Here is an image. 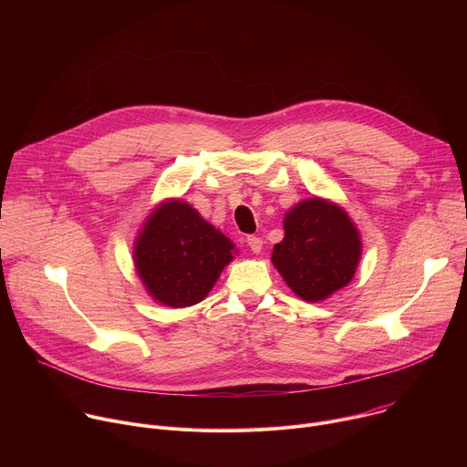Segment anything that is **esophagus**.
I'll use <instances>...</instances> for the list:
<instances>
[{
  "instance_id": "esophagus-1",
  "label": "esophagus",
  "mask_w": 467,
  "mask_h": 467,
  "mask_svg": "<svg viewBox=\"0 0 467 467\" xmlns=\"http://www.w3.org/2000/svg\"><path fill=\"white\" fill-rule=\"evenodd\" d=\"M247 245L251 247V251L253 253H260V249H262V238H258V236H247Z\"/></svg>"
}]
</instances>
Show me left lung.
Wrapping results in <instances>:
<instances>
[{"label": "left lung", "mask_w": 467, "mask_h": 467, "mask_svg": "<svg viewBox=\"0 0 467 467\" xmlns=\"http://www.w3.org/2000/svg\"><path fill=\"white\" fill-rule=\"evenodd\" d=\"M362 254L358 229L337 203L310 197L285 216V238L272 262L305 301H323L348 286Z\"/></svg>", "instance_id": "1"}]
</instances>
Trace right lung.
Returning <instances> with one entry per match:
<instances>
[{
	"mask_svg": "<svg viewBox=\"0 0 467 467\" xmlns=\"http://www.w3.org/2000/svg\"><path fill=\"white\" fill-rule=\"evenodd\" d=\"M233 242L181 199H168L135 242V265L150 296L173 308L203 301L233 260Z\"/></svg>",
	"mask_w": 467,
	"mask_h": 467,
	"instance_id": "1",
	"label": "right lung"
}]
</instances>
